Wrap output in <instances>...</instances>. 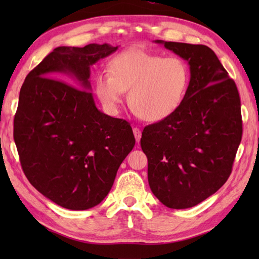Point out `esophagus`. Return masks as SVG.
<instances>
[{
  "instance_id": "1",
  "label": "esophagus",
  "mask_w": 259,
  "mask_h": 259,
  "mask_svg": "<svg viewBox=\"0 0 259 259\" xmlns=\"http://www.w3.org/2000/svg\"><path fill=\"white\" fill-rule=\"evenodd\" d=\"M134 135H135V138H136V141L139 142L140 139H141V130L139 128H134Z\"/></svg>"
}]
</instances>
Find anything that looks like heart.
Returning <instances> with one entry per match:
<instances>
[{
	"label": "heart",
	"instance_id": "heart-1",
	"mask_svg": "<svg viewBox=\"0 0 259 259\" xmlns=\"http://www.w3.org/2000/svg\"><path fill=\"white\" fill-rule=\"evenodd\" d=\"M190 82V70L183 59L164 57L141 49H129L109 62L95 80L99 100L117 111L128 92L133 111L149 122L166 120L178 111Z\"/></svg>",
	"mask_w": 259,
	"mask_h": 259
}]
</instances>
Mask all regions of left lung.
<instances>
[{
  "label": "left lung",
  "mask_w": 259,
  "mask_h": 259,
  "mask_svg": "<svg viewBox=\"0 0 259 259\" xmlns=\"http://www.w3.org/2000/svg\"><path fill=\"white\" fill-rule=\"evenodd\" d=\"M184 59L190 82L178 111L147 125L140 140L148 181L172 209L200 203L226 183L243 135L239 93L210 48L156 40Z\"/></svg>",
  "instance_id": "obj_1"
}]
</instances>
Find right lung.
I'll list each match as a JSON object with an SVG mask.
<instances>
[{
	"label": "right lung",
	"instance_id": "right-lung-1",
	"mask_svg": "<svg viewBox=\"0 0 259 259\" xmlns=\"http://www.w3.org/2000/svg\"><path fill=\"white\" fill-rule=\"evenodd\" d=\"M118 48H56L21 88L13 134L21 166L37 191L71 210L99 205L135 147L130 123L101 112L90 92V67Z\"/></svg>",
	"mask_w": 259,
	"mask_h": 259
}]
</instances>
